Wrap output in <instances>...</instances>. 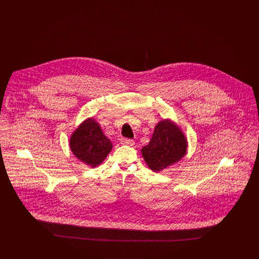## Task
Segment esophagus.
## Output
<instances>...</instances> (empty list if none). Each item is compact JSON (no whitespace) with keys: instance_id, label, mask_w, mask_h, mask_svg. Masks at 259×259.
Returning <instances> with one entry per match:
<instances>
[{"instance_id":"1","label":"esophagus","mask_w":259,"mask_h":259,"mask_svg":"<svg viewBox=\"0 0 259 259\" xmlns=\"http://www.w3.org/2000/svg\"><path fill=\"white\" fill-rule=\"evenodd\" d=\"M121 143L125 145V146H129V147H132V146H134V144H135V142H134V140H131V139H122L121 140Z\"/></svg>"}]
</instances>
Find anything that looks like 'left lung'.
<instances>
[{
  "mask_svg": "<svg viewBox=\"0 0 259 259\" xmlns=\"http://www.w3.org/2000/svg\"><path fill=\"white\" fill-rule=\"evenodd\" d=\"M186 150L187 140L181 127L171 119H162L142 154L149 169L157 172L182 160Z\"/></svg>",
  "mask_w": 259,
  "mask_h": 259,
  "instance_id": "left-lung-1",
  "label": "left lung"
}]
</instances>
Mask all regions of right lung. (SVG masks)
Wrapping results in <instances>:
<instances>
[{
    "instance_id": "right-lung-1",
    "label": "right lung",
    "mask_w": 259,
    "mask_h": 259,
    "mask_svg": "<svg viewBox=\"0 0 259 259\" xmlns=\"http://www.w3.org/2000/svg\"><path fill=\"white\" fill-rule=\"evenodd\" d=\"M69 145L74 156L91 168L105 160L112 148L110 139L104 135L100 124L92 117L78 125L71 135Z\"/></svg>"
}]
</instances>
